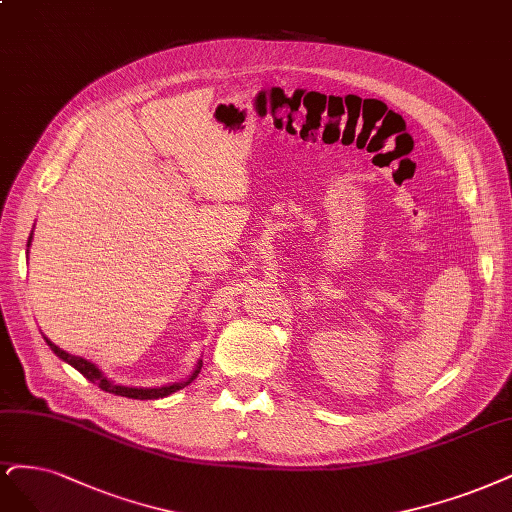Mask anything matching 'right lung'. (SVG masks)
<instances>
[{
	"mask_svg": "<svg viewBox=\"0 0 512 512\" xmlns=\"http://www.w3.org/2000/svg\"><path fill=\"white\" fill-rule=\"evenodd\" d=\"M29 241H31V237H29ZM46 339V337H44ZM46 343H48V347L55 351V354L61 358V360H65L67 364H72L78 373H82L88 381H93V383H97L101 390H105V392H110V394H116V396H127V398H135V400H154V398H165V396H169V394H173V392H178V390H182V387H186V385H190L192 381H195V377L199 375V370H201V362H199V366H197V370L195 373H192V377L188 379V381H182V383H173V385H165V387H125V385H114L112 381H108L105 379L103 375H101V370L95 366V364H91L88 360H84V358H78V356H72V354H67V351H63L61 347H57L55 343L52 341H48L46 339Z\"/></svg>",
	"mask_w": 512,
	"mask_h": 512,
	"instance_id": "obj_1",
	"label": "right lung"
}]
</instances>
